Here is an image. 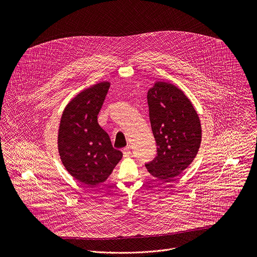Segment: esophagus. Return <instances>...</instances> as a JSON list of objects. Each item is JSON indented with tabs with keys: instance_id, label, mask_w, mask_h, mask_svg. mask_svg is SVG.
Returning <instances> with one entry per match:
<instances>
[{
	"instance_id": "34e87169",
	"label": "esophagus",
	"mask_w": 257,
	"mask_h": 257,
	"mask_svg": "<svg viewBox=\"0 0 257 257\" xmlns=\"http://www.w3.org/2000/svg\"><path fill=\"white\" fill-rule=\"evenodd\" d=\"M131 155V148L130 146H127V148H125L124 150H123V156L125 157V158H127V157H129Z\"/></svg>"
}]
</instances>
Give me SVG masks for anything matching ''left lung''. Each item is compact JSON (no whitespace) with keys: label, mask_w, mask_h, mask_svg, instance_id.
Segmentation results:
<instances>
[{"label":"left lung","mask_w":257,"mask_h":257,"mask_svg":"<svg viewBox=\"0 0 257 257\" xmlns=\"http://www.w3.org/2000/svg\"><path fill=\"white\" fill-rule=\"evenodd\" d=\"M148 103L158 156L145 167L154 177L170 182L197 156L200 120L188 96L171 82L156 81L148 91Z\"/></svg>","instance_id":"left-lung-1"}]
</instances>
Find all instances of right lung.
Here are the masks:
<instances>
[{"label":"right lung","instance_id":"1","mask_svg":"<svg viewBox=\"0 0 257 257\" xmlns=\"http://www.w3.org/2000/svg\"><path fill=\"white\" fill-rule=\"evenodd\" d=\"M109 85L102 81L77 93L65 106L59 125L62 164L73 178L89 187L104 182L123 157L97 122Z\"/></svg>","mask_w":257,"mask_h":257}]
</instances>
